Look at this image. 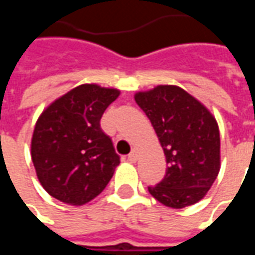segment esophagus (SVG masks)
Listing matches in <instances>:
<instances>
[{
	"label": "esophagus",
	"mask_w": 255,
	"mask_h": 255,
	"mask_svg": "<svg viewBox=\"0 0 255 255\" xmlns=\"http://www.w3.org/2000/svg\"><path fill=\"white\" fill-rule=\"evenodd\" d=\"M136 160H138V151H136V150H132V151L128 154V161H129V162H136Z\"/></svg>",
	"instance_id": "esophagus-1"
}]
</instances>
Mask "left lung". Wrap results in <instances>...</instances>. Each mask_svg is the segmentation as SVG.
<instances>
[{
    "instance_id": "1",
    "label": "left lung",
    "mask_w": 255,
    "mask_h": 255,
    "mask_svg": "<svg viewBox=\"0 0 255 255\" xmlns=\"http://www.w3.org/2000/svg\"><path fill=\"white\" fill-rule=\"evenodd\" d=\"M135 101L149 117L168 164L164 179L149 192L168 208L199 202L220 171V131L214 116L186 90L172 84L139 91Z\"/></svg>"
}]
</instances>
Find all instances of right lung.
Segmentation results:
<instances>
[{"label": "right lung", "instance_id": "right-lung-1", "mask_svg": "<svg viewBox=\"0 0 255 255\" xmlns=\"http://www.w3.org/2000/svg\"><path fill=\"white\" fill-rule=\"evenodd\" d=\"M120 95L117 89L80 84L53 101L36 120L31 158L47 194L72 206L104 191L120 164L101 117Z\"/></svg>", "mask_w": 255, "mask_h": 255}]
</instances>
